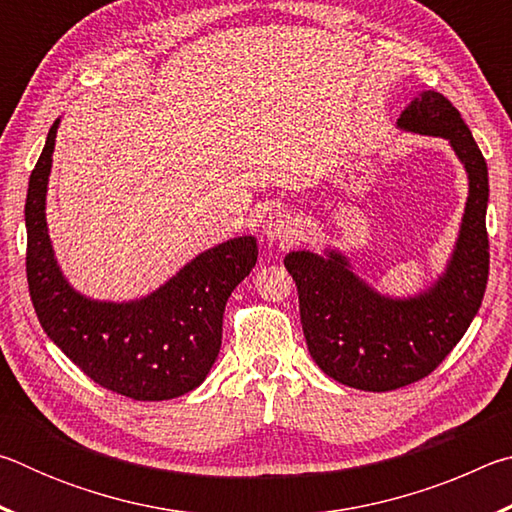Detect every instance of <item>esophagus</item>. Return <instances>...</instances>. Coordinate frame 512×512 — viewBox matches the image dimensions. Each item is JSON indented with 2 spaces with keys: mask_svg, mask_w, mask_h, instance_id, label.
<instances>
[{
  "mask_svg": "<svg viewBox=\"0 0 512 512\" xmlns=\"http://www.w3.org/2000/svg\"><path fill=\"white\" fill-rule=\"evenodd\" d=\"M298 235V221L289 212H271L264 221V237L268 241H293Z\"/></svg>",
  "mask_w": 512,
  "mask_h": 512,
  "instance_id": "esophagus-1",
  "label": "esophagus"
}]
</instances>
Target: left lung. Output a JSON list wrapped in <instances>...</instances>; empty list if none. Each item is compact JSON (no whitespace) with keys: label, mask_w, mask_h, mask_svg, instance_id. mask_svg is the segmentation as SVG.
<instances>
[{"label":"left lung","mask_w":512,"mask_h":512,"mask_svg":"<svg viewBox=\"0 0 512 512\" xmlns=\"http://www.w3.org/2000/svg\"><path fill=\"white\" fill-rule=\"evenodd\" d=\"M404 131L445 137L470 178L461 235L445 275L409 300L379 296L339 253H289L300 320L318 368L339 384L384 393L431 375L463 339L481 307L490 268L485 230L488 164L452 101L422 92L397 119Z\"/></svg>","instance_id":"obj_1"}]
</instances>
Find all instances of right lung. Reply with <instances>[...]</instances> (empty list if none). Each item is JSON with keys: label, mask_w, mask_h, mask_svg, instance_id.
Wrapping results in <instances>:
<instances>
[{"label": "right lung", "mask_w": 512, "mask_h": 512, "mask_svg": "<svg viewBox=\"0 0 512 512\" xmlns=\"http://www.w3.org/2000/svg\"><path fill=\"white\" fill-rule=\"evenodd\" d=\"M56 131L58 119L31 171L24 205L29 296L42 329L85 375L112 393L160 402L194 391L221 350L225 302L257 262L255 237L205 250L142 300L83 298L60 273L45 221Z\"/></svg>", "instance_id": "right-lung-1"}]
</instances>
